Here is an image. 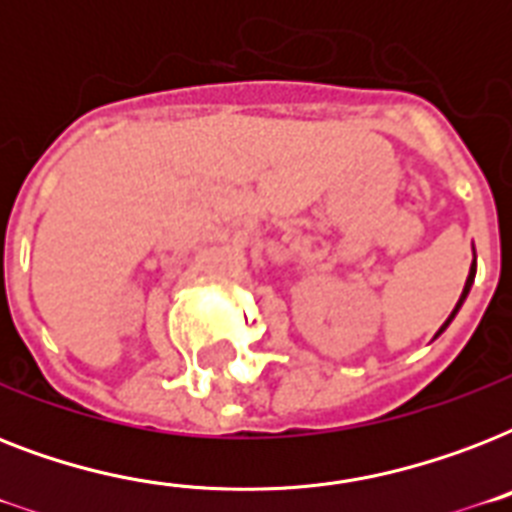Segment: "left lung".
Instances as JSON below:
<instances>
[{"instance_id": "obj_1", "label": "left lung", "mask_w": 512, "mask_h": 512, "mask_svg": "<svg viewBox=\"0 0 512 512\" xmlns=\"http://www.w3.org/2000/svg\"><path fill=\"white\" fill-rule=\"evenodd\" d=\"M473 281H476V249H473V263H470V273H468V279H465V287H462V295H460V300H457V305H454V311L449 313V319H446L444 324H441V329H438V332H436V337L441 335V332H446V327H449V324H452V321H454V316H457V313H460L462 303H465V300H468V295H470V287H473ZM436 337H433V340H436Z\"/></svg>"}]
</instances>
